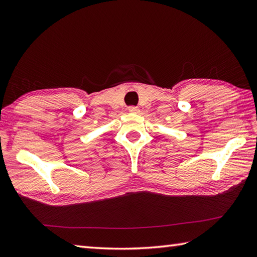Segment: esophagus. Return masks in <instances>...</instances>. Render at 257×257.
I'll list each match as a JSON object with an SVG mask.
<instances>
[{"instance_id": "esophagus-1", "label": "esophagus", "mask_w": 257, "mask_h": 257, "mask_svg": "<svg viewBox=\"0 0 257 257\" xmlns=\"http://www.w3.org/2000/svg\"><path fill=\"white\" fill-rule=\"evenodd\" d=\"M128 111H129V112H132V113H139L140 109H139L138 107H134V106H132V107H129V108H128Z\"/></svg>"}]
</instances>
